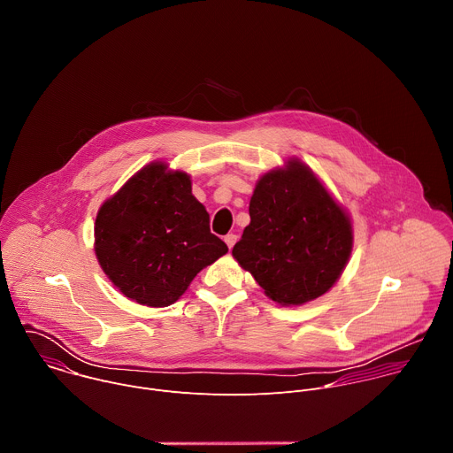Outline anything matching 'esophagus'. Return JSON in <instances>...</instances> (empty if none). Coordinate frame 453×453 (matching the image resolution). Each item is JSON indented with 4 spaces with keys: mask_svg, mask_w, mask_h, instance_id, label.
I'll list each match as a JSON object with an SVG mask.
<instances>
[{
    "mask_svg": "<svg viewBox=\"0 0 453 453\" xmlns=\"http://www.w3.org/2000/svg\"><path fill=\"white\" fill-rule=\"evenodd\" d=\"M236 238H238V236H236V234H233V233H229V234H226V236H224V242H226V243H227V247H229V249H231V247H233V245H234V243H236Z\"/></svg>",
    "mask_w": 453,
    "mask_h": 453,
    "instance_id": "34e87169",
    "label": "esophagus"
}]
</instances>
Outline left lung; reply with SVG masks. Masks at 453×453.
<instances>
[{
	"label": "left lung",
	"instance_id": "8db88e82",
	"mask_svg": "<svg viewBox=\"0 0 453 453\" xmlns=\"http://www.w3.org/2000/svg\"><path fill=\"white\" fill-rule=\"evenodd\" d=\"M249 217L233 257L269 299L301 306L339 281L353 249V222L301 159L288 157L256 180Z\"/></svg>",
	"mask_w": 453,
	"mask_h": 453
}]
</instances>
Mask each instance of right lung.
Listing matches in <instances>:
<instances>
[{"mask_svg":"<svg viewBox=\"0 0 453 453\" xmlns=\"http://www.w3.org/2000/svg\"><path fill=\"white\" fill-rule=\"evenodd\" d=\"M227 252L210 231L206 208L193 197L191 179L152 161L100 206L95 254L111 283L131 301L173 304L204 267Z\"/></svg>","mask_w":453,"mask_h":453,"instance_id":"1","label":"right lung"}]
</instances>
